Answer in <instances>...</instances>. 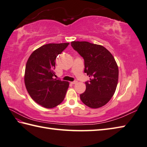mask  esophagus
I'll return each instance as SVG.
<instances>
[{"mask_svg": "<svg viewBox=\"0 0 147 147\" xmlns=\"http://www.w3.org/2000/svg\"><path fill=\"white\" fill-rule=\"evenodd\" d=\"M77 82H78L77 81H74V82H71V84H73V85H74V84H76V83Z\"/></svg>", "mask_w": 147, "mask_h": 147, "instance_id": "esophagus-1", "label": "esophagus"}]
</instances>
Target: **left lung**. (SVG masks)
Wrapping results in <instances>:
<instances>
[{"mask_svg": "<svg viewBox=\"0 0 147 147\" xmlns=\"http://www.w3.org/2000/svg\"><path fill=\"white\" fill-rule=\"evenodd\" d=\"M71 45L84 59V72L90 77L80 99L91 108L102 107L110 101L117 88L119 67L115 60L101 45L87 41H72Z\"/></svg>", "mask_w": 147, "mask_h": 147, "instance_id": "1", "label": "left lung"}]
</instances>
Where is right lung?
<instances>
[{
    "instance_id": "add662e5",
    "label": "right lung",
    "mask_w": 147,
    "mask_h": 147,
    "mask_svg": "<svg viewBox=\"0 0 147 147\" xmlns=\"http://www.w3.org/2000/svg\"><path fill=\"white\" fill-rule=\"evenodd\" d=\"M69 43H50L34 50L25 66L24 82L31 98L46 108H53L64 99L69 83L54 78L55 59Z\"/></svg>"
}]
</instances>
